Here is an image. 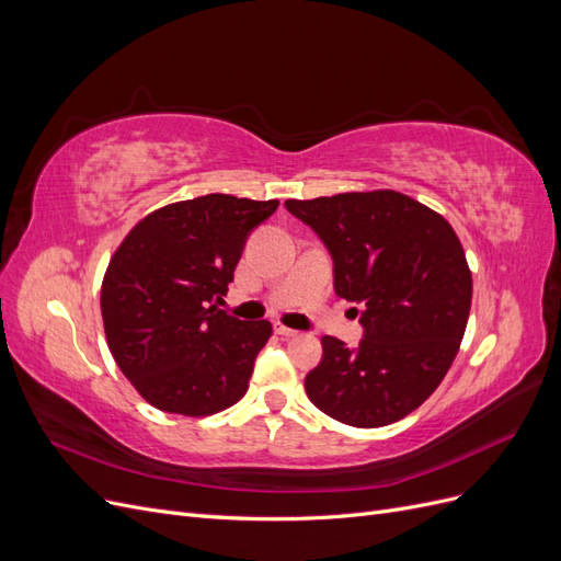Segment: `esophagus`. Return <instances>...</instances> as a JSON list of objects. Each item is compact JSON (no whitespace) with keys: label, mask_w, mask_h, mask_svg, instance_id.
Wrapping results in <instances>:
<instances>
[{"label":"esophagus","mask_w":561,"mask_h":561,"mask_svg":"<svg viewBox=\"0 0 561 561\" xmlns=\"http://www.w3.org/2000/svg\"><path fill=\"white\" fill-rule=\"evenodd\" d=\"M274 332H276V334H280V336H285V339H290V336H297V332H295V330H290V328H285V325H276V328H274Z\"/></svg>","instance_id":"obj_1"}]
</instances>
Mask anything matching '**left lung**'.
<instances>
[{
    "instance_id": "8db88e82",
    "label": "left lung",
    "mask_w": 561,
    "mask_h": 561,
    "mask_svg": "<svg viewBox=\"0 0 561 561\" xmlns=\"http://www.w3.org/2000/svg\"><path fill=\"white\" fill-rule=\"evenodd\" d=\"M285 208L328 248L334 293L363 325L358 346L322 336L309 400L355 428L414 412L445 379L470 313L466 254L443 215L398 192H353Z\"/></svg>"
}]
</instances>
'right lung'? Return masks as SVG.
<instances>
[{
	"instance_id": "add662e5",
	"label": "right lung",
	"mask_w": 561,
	"mask_h": 561,
	"mask_svg": "<svg viewBox=\"0 0 561 561\" xmlns=\"http://www.w3.org/2000/svg\"><path fill=\"white\" fill-rule=\"evenodd\" d=\"M278 201L208 194L147 215L118 245L100 293L118 369L161 412L208 416L239 402L268 320L215 301L233 283L248 236Z\"/></svg>"
}]
</instances>
